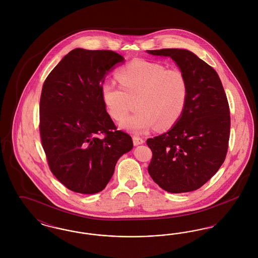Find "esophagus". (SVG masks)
Masks as SVG:
<instances>
[{
	"instance_id": "esophagus-1",
	"label": "esophagus",
	"mask_w": 258,
	"mask_h": 258,
	"mask_svg": "<svg viewBox=\"0 0 258 258\" xmlns=\"http://www.w3.org/2000/svg\"><path fill=\"white\" fill-rule=\"evenodd\" d=\"M133 140H134V144H135V146L140 145V144H143V143L145 142V140H144L143 138L139 137V136H134V137H133Z\"/></svg>"
}]
</instances>
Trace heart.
I'll return each instance as SVG.
<instances>
[{
	"label": "heart",
	"mask_w": 258,
	"mask_h": 258,
	"mask_svg": "<svg viewBox=\"0 0 258 258\" xmlns=\"http://www.w3.org/2000/svg\"><path fill=\"white\" fill-rule=\"evenodd\" d=\"M120 85L105 81L101 85L103 101L111 116L120 120L136 106L137 110L120 122L135 134L146 133L157 124L167 128L180 118L186 103L188 83L180 69L136 60L117 73Z\"/></svg>",
	"instance_id": "b5f03b06"
}]
</instances>
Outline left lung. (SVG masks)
I'll use <instances>...</instances> for the list:
<instances>
[{
  "label": "left lung",
  "instance_id": "8db88e82",
  "mask_svg": "<svg viewBox=\"0 0 258 258\" xmlns=\"http://www.w3.org/2000/svg\"><path fill=\"white\" fill-rule=\"evenodd\" d=\"M169 57L184 72L188 94L184 111L167 133L147 139L153 157L148 172L171 194L198 189L225 160L229 135V105L217 72L185 49L147 50Z\"/></svg>",
  "mask_w": 258,
  "mask_h": 258
}]
</instances>
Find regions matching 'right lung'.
<instances>
[{
	"label": "right lung",
	"mask_w": 258,
	"mask_h": 258,
	"mask_svg": "<svg viewBox=\"0 0 258 258\" xmlns=\"http://www.w3.org/2000/svg\"><path fill=\"white\" fill-rule=\"evenodd\" d=\"M110 50L76 48L45 79L39 102V133L50 170L74 192L101 191L133 139L117 131L101 95V85L116 63Z\"/></svg>",
	"instance_id": "add662e5"
}]
</instances>
